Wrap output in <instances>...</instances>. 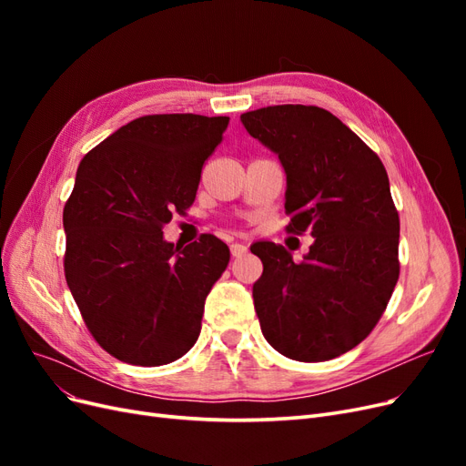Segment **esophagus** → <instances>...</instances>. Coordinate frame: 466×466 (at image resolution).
<instances>
[{"label":"esophagus","mask_w":466,"mask_h":466,"mask_svg":"<svg viewBox=\"0 0 466 466\" xmlns=\"http://www.w3.org/2000/svg\"><path fill=\"white\" fill-rule=\"evenodd\" d=\"M245 252H247V245H243V243H233V245H231V255H233L235 258L243 257Z\"/></svg>","instance_id":"34e87169"}]
</instances>
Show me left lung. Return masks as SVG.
<instances>
[{
  "instance_id": "8db88e82",
  "label": "left lung",
  "mask_w": 466,
  "mask_h": 466,
  "mask_svg": "<svg viewBox=\"0 0 466 466\" xmlns=\"http://www.w3.org/2000/svg\"><path fill=\"white\" fill-rule=\"evenodd\" d=\"M288 178V231L315 237L301 262L281 245L250 247L262 334L281 356L327 361L375 329L399 281V211L377 153L329 110L276 105L241 115Z\"/></svg>"
}]
</instances>
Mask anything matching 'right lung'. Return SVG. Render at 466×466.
<instances>
[{
  "label": "right lung",
  "mask_w": 466,
  "mask_h": 466,
  "mask_svg": "<svg viewBox=\"0 0 466 466\" xmlns=\"http://www.w3.org/2000/svg\"><path fill=\"white\" fill-rule=\"evenodd\" d=\"M228 124V116H142L79 163L64 208L66 279L95 340L120 361L155 368L198 340L204 301L229 248L214 235L175 247L163 225L192 206Z\"/></svg>",
  "instance_id": "1"
}]
</instances>
